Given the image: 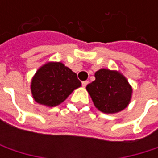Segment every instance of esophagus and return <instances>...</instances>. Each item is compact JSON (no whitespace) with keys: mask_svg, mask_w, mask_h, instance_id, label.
<instances>
[{"mask_svg":"<svg viewBox=\"0 0 158 158\" xmlns=\"http://www.w3.org/2000/svg\"><path fill=\"white\" fill-rule=\"evenodd\" d=\"M88 83H89L88 80H84V81H82V86H83V87H86V86L88 85Z\"/></svg>","mask_w":158,"mask_h":158,"instance_id":"obj_1","label":"esophagus"}]
</instances>
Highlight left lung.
Returning a JSON list of instances; mask_svg holds the SVG:
<instances>
[{
    "label": "left lung",
    "instance_id": "obj_1",
    "mask_svg": "<svg viewBox=\"0 0 158 158\" xmlns=\"http://www.w3.org/2000/svg\"><path fill=\"white\" fill-rule=\"evenodd\" d=\"M96 108L104 113H115L127 107L132 88L122 74L109 69H100L95 80L86 87Z\"/></svg>",
    "mask_w": 158,
    "mask_h": 158
}]
</instances>
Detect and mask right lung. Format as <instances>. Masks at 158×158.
<instances>
[{"label": "right lung", "mask_w": 158, "mask_h": 158, "mask_svg": "<svg viewBox=\"0 0 158 158\" xmlns=\"http://www.w3.org/2000/svg\"><path fill=\"white\" fill-rule=\"evenodd\" d=\"M77 74L60 62L48 63L40 68L32 80L31 89L36 102L49 107L63 102L80 87Z\"/></svg>", "instance_id": "1"}]
</instances>
